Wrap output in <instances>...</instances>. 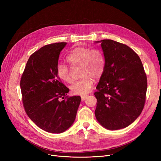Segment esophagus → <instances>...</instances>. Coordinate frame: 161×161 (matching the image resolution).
Instances as JSON below:
<instances>
[{
	"label": "esophagus",
	"mask_w": 161,
	"mask_h": 161,
	"mask_svg": "<svg viewBox=\"0 0 161 161\" xmlns=\"http://www.w3.org/2000/svg\"><path fill=\"white\" fill-rule=\"evenodd\" d=\"M86 97H87V95H82V96H81V100H82V101H85V100L86 99Z\"/></svg>",
	"instance_id": "1"
}]
</instances>
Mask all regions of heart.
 <instances>
[{
  "mask_svg": "<svg viewBox=\"0 0 161 161\" xmlns=\"http://www.w3.org/2000/svg\"><path fill=\"white\" fill-rule=\"evenodd\" d=\"M66 60L71 68L79 67L80 79L70 86L75 95H84L89 92L94 83V79L98 80L103 75L105 69V58L103 53L98 49L77 47L66 56ZM58 77L63 82L71 83L72 79L70 68L58 64L56 66Z\"/></svg>",
  "mask_w": 161,
  "mask_h": 161,
  "instance_id": "1",
  "label": "heart"
}]
</instances>
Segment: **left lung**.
I'll use <instances>...</instances> for the list:
<instances>
[{"label":"left lung","instance_id":"left-lung-1","mask_svg":"<svg viewBox=\"0 0 161 161\" xmlns=\"http://www.w3.org/2000/svg\"><path fill=\"white\" fill-rule=\"evenodd\" d=\"M97 42L101 43L105 69L94 92L95 117L107 129L124 128L143 110L147 75L140 57L129 46L111 40Z\"/></svg>","mask_w":161,"mask_h":161}]
</instances>
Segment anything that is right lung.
Wrapping results in <instances>:
<instances>
[{
  "label": "right lung",
  "mask_w": 161,
  "mask_h": 161,
  "mask_svg": "<svg viewBox=\"0 0 161 161\" xmlns=\"http://www.w3.org/2000/svg\"><path fill=\"white\" fill-rule=\"evenodd\" d=\"M66 43L46 45L32 53L20 81L27 115L39 128L50 133H62L70 127L81 101L80 96H67L69 89L56 74L58 58Z\"/></svg>",
  "instance_id": "obj_1"
}]
</instances>
